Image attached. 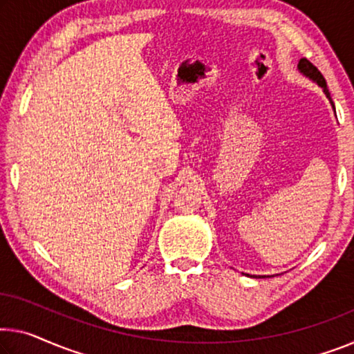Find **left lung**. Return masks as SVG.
<instances>
[{
  "mask_svg": "<svg viewBox=\"0 0 354 354\" xmlns=\"http://www.w3.org/2000/svg\"><path fill=\"white\" fill-rule=\"evenodd\" d=\"M297 69H299V73H301L302 75H306V77L312 80V82H315L318 86H322L323 91H324V95H326V97H328V100L330 101V104H333V109L335 111L334 102H333V100H330L328 85H326V80H324V77L322 75V73H319V71H318L317 68H315L313 64L310 63L307 58H302L301 62H299ZM245 275H247V277H253V279H257V275H250V274H245ZM261 277H264V275H261ZM261 277H258V279H261Z\"/></svg>",
  "mask_w": 354,
  "mask_h": 354,
  "instance_id": "1",
  "label": "left lung"
}]
</instances>
